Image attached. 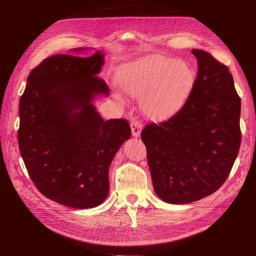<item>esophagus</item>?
<instances>
[{
	"label": "esophagus",
	"mask_w": 256,
	"mask_h": 256,
	"mask_svg": "<svg viewBox=\"0 0 256 256\" xmlns=\"http://www.w3.org/2000/svg\"><path fill=\"white\" fill-rule=\"evenodd\" d=\"M130 128H132V134L134 137H138L141 132L142 128V122L138 119H134L130 122Z\"/></svg>",
	"instance_id": "34e87169"
}]
</instances>
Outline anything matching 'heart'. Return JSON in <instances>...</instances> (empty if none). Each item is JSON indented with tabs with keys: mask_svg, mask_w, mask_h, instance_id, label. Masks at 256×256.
<instances>
[{
	"mask_svg": "<svg viewBox=\"0 0 256 256\" xmlns=\"http://www.w3.org/2000/svg\"><path fill=\"white\" fill-rule=\"evenodd\" d=\"M195 74L184 60L145 59L122 72L121 87L135 98H141L143 112L152 118H165L176 112L191 91ZM116 98L122 100L119 93Z\"/></svg>",
	"mask_w": 256,
	"mask_h": 256,
	"instance_id": "heart-1",
	"label": "heart"
}]
</instances>
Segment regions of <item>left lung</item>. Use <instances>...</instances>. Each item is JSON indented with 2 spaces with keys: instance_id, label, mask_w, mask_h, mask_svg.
Listing matches in <instances>:
<instances>
[{
  "instance_id": "8db88e82",
  "label": "left lung",
  "mask_w": 256,
  "mask_h": 256,
  "mask_svg": "<svg viewBox=\"0 0 256 256\" xmlns=\"http://www.w3.org/2000/svg\"><path fill=\"white\" fill-rule=\"evenodd\" d=\"M192 54L198 72L184 104L141 132L154 192L172 204L216 192L230 176L240 145V98L230 70L206 50Z\"/></svg>"
}]
</instances>
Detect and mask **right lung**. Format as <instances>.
Segmentation results:
<instances>
[{
  "mask_svg": "<svg viewBox=\"0 0 256 256\" xmlns=\"http://www.w3.org/2000/svg\"><path fill=\"white\" fill-rule=\"evenodd\" d=\"M102 65L100 50L90 57H48L30 72L20 100L24 166L40 193L68 208L104 202L112 160L130 138L126 119L104 121L92 104L96 96H109L98 76Z\"/></svg>",
  "mask_w": 256,
  "mask_h": 256,
  "instance_id": "add662e5",
  "label": "right lung"
}]
</instances>
